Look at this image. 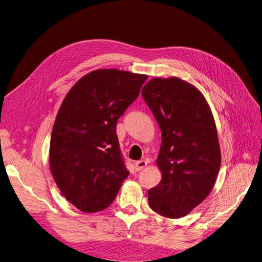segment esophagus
<instances>
[{
	"label": "esophagus",
	"mask_w": 262,
	"mask_h": 262,
	"mask_svg": "<svg viewBox=\"0 0 262 262\" xmlns=\"http://www.w3.org/2000/svg\"><path fill=\"white\" fill-rule=\"evenodd\" d=\"M146 165H147L146 161L141 160V161H138V162L134 163V167H136L137 171H140V170H142L143 168H145Z\"/></svg>",
	"instance_id": "esophagus-1"
}]
</instances>
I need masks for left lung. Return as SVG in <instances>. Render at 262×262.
Segmentation results:
<instances>
[{"mask_svg":"<svg viewBox=\"0 0 262 262\" xmlns=\"http://www.w3.org/2000/svg\"><path fill=\"white\" fill-rule=\"evenodd\" d=\"M162 132L156 164L162 180L148 204L169 219L187 215L207 198L221 166L213 114L203 94L179 77H155L142 90Z\"/></svg>","mask_w":262,"mask_h":262,"instance_id":"1","label":"left lung"}]
</instances>
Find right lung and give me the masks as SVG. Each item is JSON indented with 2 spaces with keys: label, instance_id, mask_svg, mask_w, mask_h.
<instances>
[{
  "label": "right lung",
  "instance_id": "1",
  "mask_svg": "<svg viewBox=\"0 0 262 262\" xmlns=\"http://www.w3.org/2000/svg\"><path fill=\"white\" fill-rule=\"evenodd\" d=\"M146 78L117 69L95 70L62 101L51 133L49 165L61 193L82 212L107 209L129 176L116 126Z\"/></svg>",
  "mask_w": 262,
  "mask_h": 262
}]
</instances>
